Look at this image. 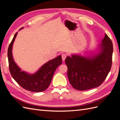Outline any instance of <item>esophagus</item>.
Wrapping results in <instances>:
<instances>
[{"label": "esophagus", "instance_id": "34e87169", "mask_svg": "<svg viewBox=\"0 0 120 120\" xmlns=\"http://www.w3.org/2000/svg\"><path fill=\"white\" fill-rule=\"evenodd\" d=\"M61 56H62V60H63V61H64V60H65V59H66V57H67L66 54H63L62 55H61Z\"/></svg>", "mask_w": 120, "mask_h": 120}]
</instances>
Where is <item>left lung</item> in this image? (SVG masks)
I'll use <instances>...</instances> for the list:
<instances>
[{
  "label": "left lung",
  "instance_id": "obj_1",
  "mask_svg": "<svg viewBox=\"0 0 120 120\" xmlns=\"http://www.w3.org/2000/svg\"><path fill=\"white\" fill-rule=\"evenodd\" d=\"M113 46L105 34L97 52L89 55L71 54L65 60L68 77L73 88L79 90L91 89L100 86L111 70Z\"/></svg>",
  "mask_w": 120,
  "mask_h": 120
}]
</instances>
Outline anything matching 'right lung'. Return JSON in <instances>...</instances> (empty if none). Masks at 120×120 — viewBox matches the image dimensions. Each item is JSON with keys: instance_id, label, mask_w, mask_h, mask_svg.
I'll return each mask as SVG.
<instances>
[{"instance_id": "right-lung-1", "label": "right lung", "mask_w": 120, "mask_h": 120, "mask_svg": "<svg viewBox=\"0 0 120 120\" xmlns=\"http://www.w3.org/2000/svg\"><path fill=\"white\" fill-rule=\"evenodd\" d=\"M23 28H21L19 30ZM17 34V32L14 35L8 49V56L10 74L18 84L24 89L33 92L44 91L51 82L56 68L62 63L61 56L60 55L48 61L34 74H31L22 71L14 61L12 53L13 45Z\"/></svg>"}]
</instances>
